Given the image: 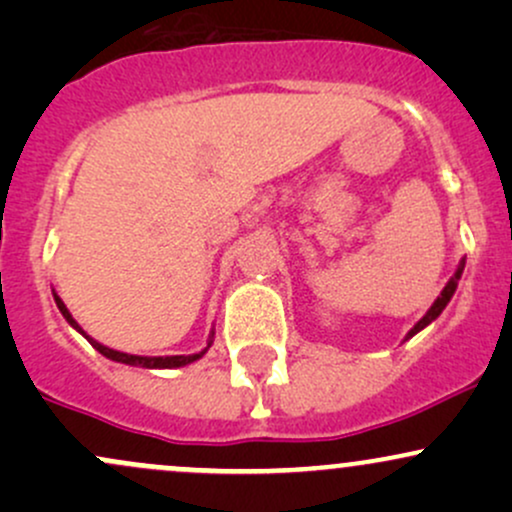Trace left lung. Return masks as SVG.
Wrapping results in <instances>:
<instances>
[{
  "label": "left lung",
  "instance_id": "8db88e82",
  "mask_svg": "<svg viewBox=\"0 0 512 512\" xmlns=\"http://www.w3.org/2000/svg\"><path fill=\"white\" fill-rule=\"evenodd\" d=\"M462 272H464V260H460V264H457L455 274L450 276V281H448V284H445V289L440 291V296L436 298V301H433L431 308H428V313H426L424 317H421V320L416 322V325L411 327V330L407 332V337H404V342H407V339L414 337V334H419L421 330H424V327L431 325V322L436 320V317H438L440 313H443V310H445V305H448V303H450V298L455 296V291H457V281L462 279Z\"/></svg>",
  "mask_w": 512,
  "mask_h": 512
}]
</instances>
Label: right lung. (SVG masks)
<instances>
[{"instance_id": "right-lung-1", "label": "right lung", "mask_w": 512, "mask_h": 512, "mask_svg": "<svg viewBox=\"0 0 512 512\" xmlns=\"http://www.w3.org/2000/svg\"><path fill=\"white\" fill-rule=\"evenodd\" d=\"M52 296H55V303H57V308H60V313L64 315V320H67L69 325H72L76 332L84 334V337L88 339V344H91L93 349L101 351V354H103L105 358H110V361L125 363V366H139V368H182V366H190V363L199 361V358L207 354L209 346L214 344V330H211V332H209V339H207V346H204V349L199 351V354H187V356H137V354H125V351H115V349H110V346L96 342V339H93V337H88V334H86L84 330H81L79 322L74 320L72 313H69L67 305H64L62 298L57 296L55 291H52Z\"/></svg>"}]
</instances>
